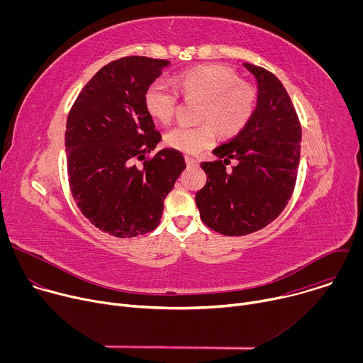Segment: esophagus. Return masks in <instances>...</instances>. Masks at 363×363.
Returning <instances> with one entry per match:
<instances>
[{"label": "esophagus", "instance_id": "esophagus-1", "mask_svg": "<svg viewBox=\"0 0 363 363\" xmlns=\"http://www.w3.org/2000/svg\"><path fill=\"white\" fill-rule=\"evenodd\" d=\"M185 162L188 167H199V162L192 157H185Z\"/></svg>", "mask_w": 363, "mask_h": 363}]
</instances>
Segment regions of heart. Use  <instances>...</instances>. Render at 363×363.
<instances>
[{
	"label": "heart",
	"mask_w": 363,
	"mask_h": 363,
	"mask_svg": "<svg viewBox=\"0 0 363 363\" xmlns=\"http://www.w3.org/2000/svg\"><path fill=\"white\" fill-rule=\"evenodd\" d=\"M175 84L186 97L202 99L196 126L179 125L165 135L171 147L184 153H198L216 142L217 130L234 136L248 123L257 93L252 86L241 82L240 76L223 65H208L185 70L175 77ZM147 115L158 123H169L178 105L177 89L164 79L152 82L143 94Z\"/></svg>",
	"instance_id": "heart-1"
}]
</instances>
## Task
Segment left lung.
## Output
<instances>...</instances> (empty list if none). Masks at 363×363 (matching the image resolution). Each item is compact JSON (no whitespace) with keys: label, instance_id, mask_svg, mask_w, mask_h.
Instances as JSON below:
<instances>
[{"label":"left lung","instance_id":"left-lung-1","mask_svg":"<svg viewBox=\"0 0 363 363\" xmlns=\"http://www.w3.org/2000/svg\"><path fill=\"white\" fill-rule=\"evenodd\" d=\"M257 105L241 132L217 146V161L202 162L206 184L195 195L206 227L224 235H245L274 221L291 198L300 161L301 128L281 82L250 63ZM231 159L238 165L227 172Z\"/></svg>","mask_w":363,"mask_h":363}]
</instances>
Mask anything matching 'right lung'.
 <instances>
[{
    "mask_svg": "<svg viewBox=\"0 0 363 363\" xmlns=\"http://www.w3.org/2000/svg\"><path fill=\"white\" fill-rule=\"evenodd\" d=\"M168 60L129 56L103 66L83 87L66 125L67 174L82 214L119 238L150 233L164 201L186 168L182 153L162 149L143 169L132 165L161 142L143 105L146 87Z\"/></svg>",
    "mask_w": 363,
    "mask_h": 363,
    "instance_id": "1",
    "label": "right lung"
}]
</instances>
